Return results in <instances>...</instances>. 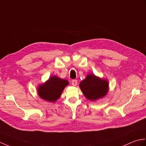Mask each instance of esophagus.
Returning <instances> with one entry per match:
<instances>
[{"label": "esophagus", "mask_w": 146, "mask_h": 146, "mask_svg": "<svg viewBox=\"0 0 146 146\" xmlns=\"http://www.w3.org/2000/svg\"><path fill=\"white\" fill-rule=\"evenodd\" d=\"M77 83L78 81L76 80H73L72 81V84L73 86H76L77 85Z\"/></svg>", "instance_id": "34e87169"}]
</instances>
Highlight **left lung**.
Here are the masks:
<instances>
[{"label":"left lung","instance_id":"1","mask_svg":"<svg viewBox=\"0 0 146 146\" xmlns=\"http://www.w3.org/2000/svg\"><path fill=\"white\" fill-rule=\"evenodd\" d=\"M80 88L86 99L94 101L106 95L109 91V83L106 79L101 78L90 73L80 83Z\"/></svg>","mask_w":146,"mask_h":146}]
</instances>
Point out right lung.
I'll list each match as a JSON object with an SVG mask.
<instances>
[{"label": "right lung", "instance_id": "obj_1", "mask_svg": "<svg viewBox=\"0 0 146 146\" xmlns=\"http://www.w3.org/2000/svg\"><path fill=\"white\" fill-rule=\"evenodd\" d=\"M68 84V81L52 76L45 83L38 85L37 93L42 100L54 103L60 98L64 89Z\"/></svg>", "mask_w": 146, "mask_h": 146}]
</instances>
